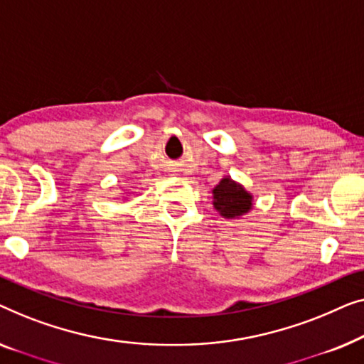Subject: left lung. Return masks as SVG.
<instances>
[{
    "mask_svg": "<svg viewBox=\"0 0 364 364\" xmlns=\"http://www.w3.org/2000/svg\"><path fill=\"white\" fill-rule=\"evenodd\" d=\"M213 196L216 211L228 219L239 218L252 209V196L231 178H223L213 189Z\"/></svg>",
    "mask_w": 364,
    "mask_h": 364,
    "instance_id": "left-lung-1",
    "label": "left lung"
}]
</instances>
